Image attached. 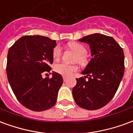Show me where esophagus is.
Returning <instances> with one entry per match:
<instances>
[{
	"instance_id": "34e87169",
	"label": "esophagus",
	"mask_w": 133,
	"mask_h": 133,
	"mask_svg": "<svg viewBox=\"0 0 133 133\" xmlns=\"http://www.w3.org/2000/svg\"><path fill=\"white\" fill-rule=\"evenodd\" d=\"M67 79H68V78H67V77H65V76H63V81H64V82H65V81H67Z\"/></svg>"
}]
</instances>
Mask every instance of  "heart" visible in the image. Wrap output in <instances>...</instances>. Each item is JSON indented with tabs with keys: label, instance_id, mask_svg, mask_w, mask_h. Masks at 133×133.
<instances>
[{
	"label": "heart",
	"instance_id": "b5f03b06",
	"mask_svg": "<svg viewBox=\"0 0 133 133\" xmlns=\"http://www.w3.org/2000/svg\"><path fill=\"white\" fill-rule=\"evenodd\" d=\"M68 48L76 54V57L75 58V62H78L82 65H85L88 63V58L86 54L87 49L82 44L79 43L72 42L68 44ZM62 51H61V47L55 46L52 50V57L55 61H58L61 57ZM54 70L64 76H70L72 72L78 70V66L76 65H68V64L61 63L55 64L54 67Z\"/></svg>",
	"mask_w": 133,
	"mask_h": 133
}]
</instances>
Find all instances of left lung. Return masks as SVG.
<instances>
[{"mask_svg":"<svg viewBox=\"0 0 133 133\" xmlns=\"http://www.w3.org/2000/svg\"><path fill=\"white\" fill-rule=\"evenodd\" d=\"M78 41L89 44L92 58L82 72L86 76L76 79L72 95L81 108L98 110L112 100L120 85L125 70L123 50L114 38L100 33Z\"/></svg>","mask_w":133,"mask_h":133,"instance_id":"left-lung-1","label":"left lung"}]
</instances>
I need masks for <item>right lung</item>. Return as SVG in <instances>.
Masks as SVG:
<instances>
[{
    "mask_svg": "<svg viewBox=\"0 0 133 133\" xmlns=\"http://www.w3.org/2000/svg\"><path fill=\"white\" fill-rule=\"evenodd\" d=\"M56 41L42 35H25L8 50L6 72L13 92L22 105L33 111H43L56 103L63 85L61 75L43 78L53 63Z\"/></svg>",
    "mask_w": 133,
    "mask_h": 133,
    "instance_id": "add662e5",
    "label": "right lung"
}]
</instances>
